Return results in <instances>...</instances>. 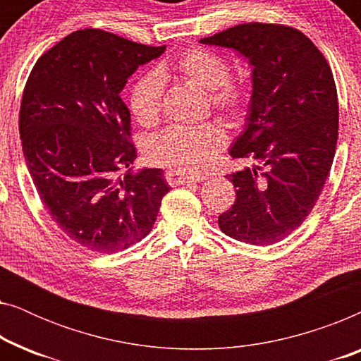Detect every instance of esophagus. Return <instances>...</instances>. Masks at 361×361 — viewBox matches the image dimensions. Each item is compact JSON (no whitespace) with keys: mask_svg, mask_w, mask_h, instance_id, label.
Returning a JSON list of instances; mask_svg holds the SVG:
<instances>
[{"mask_svg":"<svg viewBox=\"0 0 361 361\" xmlns=\"http://www.w3.org/2000/svg\"><path fill=\"white\" fill-rule=\"evenodd\" d=\"M205 177L204 176H185L182 174V172H177V171H167L166 172V180L169 182V184L174 187V185H184V184H192V182H202Z\"/></svg>","mask_w":361,"mask_h":361,"instance_id":"esophagus-1","label":"esophagus"}]
</instances>
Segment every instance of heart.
<instances>
[{
  "label": "heart",
  "instance_id": "heart-1",
  "mask_svg": "<svg viewBox=\"0 0 361 361\" xmlns=\"http://www.w3.org/2000/svg\"><path fill=\"white\" fill-rule=\"evenodd\" d=\"M174 72L185 82L207 90L212 110L230 123H238L248 106V92L230 80V67L219 54L194 47L185 51L172 66L162 63L157 71L142 73L133 83L130 108L136 121L145 128L161 120L164 78ZM226 141L224 128L204 123L195 128H167L147 142L146 156L151 164L169 167L184 174H200L212 164Z\"/></svg>",
  "mask_w": 361,
  "mask_h": 361
}]
</instances>
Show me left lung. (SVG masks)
I'll use <instances>...</instances> for the list:
<instances>
[{
    "label": "left lung",
    "mask_w": 361,
    "mask_h": 361,
    "mask_svg": "<svg viewBox=\"0 0 361 361\" xmlns=\"http://www.w3.org/2000/svg\"><path fill=\"white\" fill-rule=\"evenodd\" d=\"M200 42L233 49L253 66L245 130L230 154L256 164L226 176L236 199L219 226L238 241L273 245L307 219L332 167L338 137L332 71L307 36L281 24H238Z\"/></svg>",
    "instance_id": "8db88e82"
}]
</instances>
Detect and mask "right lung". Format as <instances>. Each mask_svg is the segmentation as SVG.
<instances>
[{
  "instance_id": "add662e5",
  "label": "right lung",
  "mask_w": 361,
  "mask_h": 361,
  "mask_svg": "<svg viewBox=\"0 0 361 361\" xmlns=\"http://www.w3.org/2000/svg\"><path fill=\"white\" fill-rule=\"evenodd\" d=\"M164 51L83 29L42 54L24 87L19 135L29 174L59 228L92 251L141 241L171 190L162 169L133 172L136 147L121 98L136 68Z\"/></svg>"
}]
</instances>
